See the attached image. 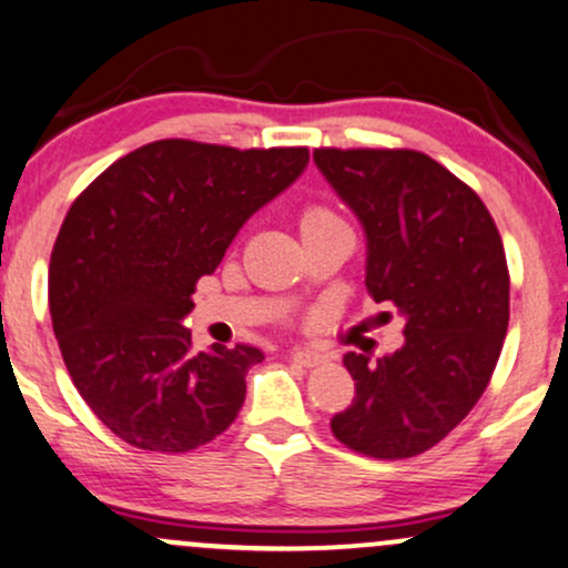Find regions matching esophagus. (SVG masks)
<instances>
[{
  "instance_id": "obj_1",
  "label": "esophagus",
  "mask_w": 568,
  "mask_h": 568,
  "mask_svg": "<svg viewBox=\"0 0 568 568\" xmlns=\"http://www.w3.org/2000/svg\"><path fill=\"white\" fill-rule=\"evenodd\" d=\"M291 359L296 362V365H302V367H314L323 357H320V354L312 352V349H293Z\"/></svg>"
}]
</instances>
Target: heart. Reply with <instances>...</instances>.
Listing matches in <instances>:
<instances>
[{"label": "heart", "instance_id": "b5f03b06", "mask_svg": "<svg viewBox=\"0 0 568 568\" xmlns=\"http://www.w3.org/2000/svg\"><path fill=\"white\" fill-rule=\"evenodd\" d=\"M327 224H341V219L325 206H306L302 209V214H298V230H302V235L312 230L327 227Z\"/></svg>", "mask_w": 568, "mask_h": 568}]
</instances>
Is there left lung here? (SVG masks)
Wrapping results in <instances>:
<instances>
[{
    "label": "left lung",
    "mask_w": 568,
    "mask_h": 568,
    "mask_svg": "<svg viewBox=\"0 0 568 568\" xmlns=\"http://www.w3.org/2000/svg\"><path fill=\"white\" fill-rule=\"evenodd\" d=\"M314 163L365 232V285L405 320L392 354L346 352L354 399L331 418L338 442L371 457H413L442 442L487 388L510 280L481 197L415 150H314Z\"/></svg>",
    "instance_id": "left-lung-1"
}]
</instances>
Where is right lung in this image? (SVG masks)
I'll return each instance as SVG.
<instances>
[{
	"instance_id": "1",
	"label": "right lung",
	"mask_w": 568,
	"mask_h": 568,
	"mask_svg": "<svg viewBox=\"0 0 568 568\" xmlns=\"http://www.w3.org/2000/svg\"><path fill=\"white\" fill-rule=\"evenodd\" d=\"M306 163V148L159 140L115 161L73 201L50 258L54 338L73 386L126 444L190 453L235 420L245 373L264 352H193L182 320L197 280Z\"/></svg>"
}]
</instances>
